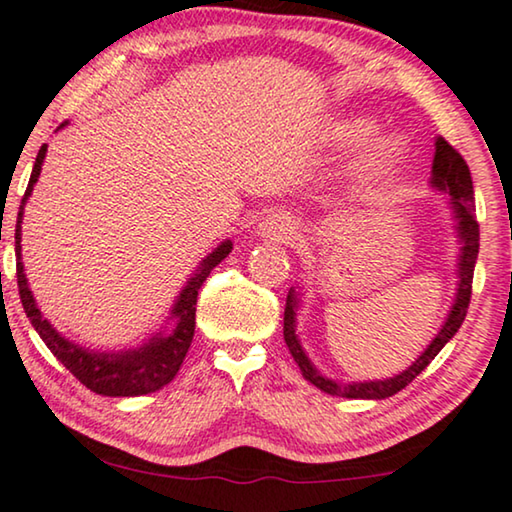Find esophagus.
Masks as SVG:
<instances>
[{
	"label": "esophagus",
	"mask_w": 512,
	"mask_h": 512,
	"mask_svg": "<svg viewBox=\"0 0 512 512\" xmlns=\"http://www.w3.org/2000/svg\"><path fill=\"white\" fill-rule=\"evenodd\" d=\"M257 234L262 236V239H269L276 243H290L297 239V234H299V220L290 213L269 215V218L259 225Z\"/></svg>",
	"instance_id": "1"
}]
</instances>
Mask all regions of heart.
<instances>
[{
    "label": "heart",
    "instance_id": "obj_1",
    "mask_svg": "<svg viewBox=\"0 0 512 512\" xmlns=\"http://www.w3.org/2000/svg\"><path fill=\"white\" fill-rule=\"evenodd\" d=\"M336 134L341 141H357V139H364V136L371 134V125L366 120H352V122H345V125L338 127ZM399 155H401L399 139H394V136L380 139L376 146L369 150V155L364 157L366 174L387 176L394 167H397Z\"/></svg>",
    "mask_w": 512,
    "mask_h": 512
}]
</instances>
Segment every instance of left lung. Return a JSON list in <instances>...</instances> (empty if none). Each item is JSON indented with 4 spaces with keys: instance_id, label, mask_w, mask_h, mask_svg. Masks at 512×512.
Returning a JSON list of instances; mask_svg holds the SVG:
<instances>
[{
    "instance_id": "left-lung-1",
    "label": "left lung",
    "mask_w": 512,
    "mask_h": 512,
    "mask_svg": "<svg viewBox=\"0 0 512 512\" xmlns=\"http://www.w3.org/2000/svg\"><path fill=\"white\" fill-rule=\"evenodd\" d=\"M431 183L441 190L450 192V204L455 208V215L459 220V236H462V257H459V290L455 306L445 320L443 329L438 331L434 341L429 343V348L422 352L420 357L415 359L413 366H408L406 371L399 373V376L387 378V380H371V383H334L322 376V373L315 369V366L308 362L306 352L301 350L299 338L294 334V308H297V297H294V290L287 294L285 304V318H283V336L287 348H290L294 362L299 364L301 376H304L308 383H313L318 390L331 394V397H345V399H387L392 394L401 392L403 387L420 376V373L427 369L438 352L443 350V345L450 341L452 336L457 334V329L462 327L466 318V311H469L471 304V287H473V269L475 259H478V248H480V225L475 220V197H473V181L469 164L464 162V157L457 153L455 148L450 146L448 141L438 136L436 139V153H434V167H431Z\"/></svg>"
}]
</instances>
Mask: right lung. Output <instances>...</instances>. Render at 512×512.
Instances as JSON below:
<instances>
[{"instance_id": "obj_1", "label": "right lung", "mask_w": 512, "mask_h": 512, "mask_svg": "<svg viewBox=\"0 0 512 512\" xmlns=\"http://www.w3.org/2000/svg\"><path fill=\"white\" fill-rule=\"evenodd\" d=\"M64 127V125H60ZM46 143H43L37 162H34L30 183H27L25 197L20 201L18 222H16V276H18V294L23 301V308L30 318L32 327L39 331L43 343L48 345V350L67 366L69 373L81 380L90 392L102 394V397H139V394H150L162 390L164 385L171 383L176 378L178 369H181L183 359L190 350L192 336H194V313H197V294L199 287L204 285L208 273L213 271V266H218L222 259L232 253V243L225 241L208 255L197 273L190 278V283L185 285V290L178 297L174 306V318L176 327L169 334H160L150 338V343L143 345L139 350L120 352V355H106V352H90L81 348V345L71 343L69 338H64L60 331H55L48 320L41 318V311L34 304V297L27 287V278L23 273V262H20V222H23V208L27 197L32 194V187L37 183L41 174L43 157H46Z\"/></svg>"}]
</instances>
